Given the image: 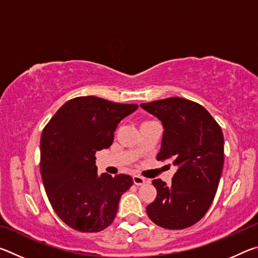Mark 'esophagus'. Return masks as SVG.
I'll return each mask as SVG.
<instances>
[{"label":"esophagus","mask_w":258,"mask_h":258,"mask_svg":"<svg viewBox=\"0 0 258 258\" xmlns=\"http://www.w3.org/2000/svg\"><path fill=\"white\" fill-rule=\"evenodd\" d=\"M133 182H134L135 185H142V184H145V183H146V180H145V177H142L140 175H134L133 176Z\"/></svg>","instance_id":"obj_1"}]
</instances>
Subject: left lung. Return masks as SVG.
<instances>
[{"mask_svg":"<svg viewBox=\"0 0 258 258\" xmlns=\"http://www.w3.org/2000/svg\"><path fill=\"white\" fill-rule=\"evenodd\" d=\"M141 107L161 120L163 141L157 160L177 166L172 183L152 181L157 197L147 206L150 220L161 228L181 230L202 220L215 197L224 164L221 126L202 104L167 98Z\"/></svg>","mask_w":258,"mask_h":258,"instance_id":"obj_1","label":"left lung"}]
</instances>
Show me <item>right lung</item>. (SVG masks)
I'll use <instances>...</instances> for the list:
<instances>
[{
    "label": "right lung",
    "mask_w": 258,
    "mask_h": 258,
    "mask_svg": "<svg viewBox=\"0 0 258 258\" xmlns=\"http://www.w3.org/2000/svg\"><path fill=\"white\" fill-rule=\"evenodd\" d=\"M137 108L92 95L74 98L43 130V184L56 215L72 229L99 232L112 223L121 195L133 178L125 174L98 175L95 152L111 146L117 125Z\"/></svg>",
    "instance_id": "right-lung-1"
}]
</instances>
